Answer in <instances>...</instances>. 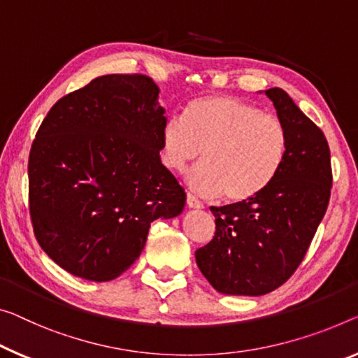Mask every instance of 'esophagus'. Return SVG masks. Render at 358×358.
Instances as JSON below:
<instances>
[{"mask_svg":"<svg viewBox=\"0 0 358 358\" xmlns=\"http://www.w3.org/2000/svg\"><path fill=\"white\" fill-rule=\"evenodd\" d=\"M187 206H189L190 210H201L203 203L198 201L192 194H187Z\"/></svg>","mask_w":358,"mask_h":358,"instance_id":"obj_1","label":"esophagus"}]
</instances>
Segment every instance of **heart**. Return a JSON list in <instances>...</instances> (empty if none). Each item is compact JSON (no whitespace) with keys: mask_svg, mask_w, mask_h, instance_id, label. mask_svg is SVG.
<instances>
[{"mask_svg":"<svg viewBox=\"0 0 358 358\" xmlns=\"http://www.w3.org/2000/svg\"><path fill=\"white\" fill-rule=\"evenodd\" d=\"M287 129L272 113L241 99L206 96L192 101L184 117L166 120L162 162L182 173L200 160L185 182L201 196L250 201L273 182L287 157Z\"/></svg>","mask_w":358,"mask_h":358,"instance_id":"1","label":"heart"}]
</instances>
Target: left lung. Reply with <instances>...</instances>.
<instances>
[{
    "label": "left lung",
    "mask_w": 358,
    "mask_h": 358,
    "mask_svg": "<svg viewBox=\"0 0 358 358\" xmlns=\"http://www.w3.org/2000/svg\"><path fill=\"white\" fill-rule=\"evenodd\" d=\"M287 129V157L273 182L250 201L211 208L214 238L195 259L213 288L261 296L283 285L304 259L325 216L331 158L325 134L282 87L266 90Z\"/></svg>",
    "instance_id": "1"
}]
</instances>
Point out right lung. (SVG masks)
I'll list each match as a JSON object with an SVG mask.
<instances>
[{"instance_id": "1", "label": "right lung", "mask_w": 358, "mask_h": 358, "mask_svg": "<svg viewBox=\"0 0 358 358\" xmlns=\"http://www.w3.org/2000/svg\"><path fill=\"white\" fill-rule=\"evenodd\" d=\"M160 90L144 75H103L54 103L29 158L33 232L75 277L108 282L144 250L155 219L185 192L160 158Z\"/></svg>"}]
</instances>
